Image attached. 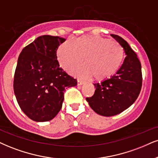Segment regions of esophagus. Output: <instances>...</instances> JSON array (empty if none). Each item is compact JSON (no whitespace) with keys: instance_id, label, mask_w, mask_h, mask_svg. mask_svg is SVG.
Returning <instances> with one entry per match:
<instances>
[{"instance_id":"1","label":"esophagus","mask_w":158,"mask_h":158,"mask_svg":"<svg viewBox=\"0 0 158 158\" xmlns=\"http://www.w3.org/2000/svg\"><path fill=\"white\" fill-rule=\"evenodd\" d=\"M83 83H84V82H83V81H81V80H80V79L77 80V85H83Z\"/></svg>"}]
</instances>
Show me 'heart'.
Wrapping results in <instances>:
<instances>
[{
    "label": "heart",
    "instance_id": "heart-1",
    "mask_svg": "<svg viewBox=\"0 0 158 158\" xmlns=\"http://www.w3.org/2000/svg\"><path fill=\"white\" fill-rule=\"evenodd\" d=\"M61 67L68 69L83 61L85 64L70 69L82 77L103 81L118 71L124 60L123 48L118 42L98 36L84 35L66 42L56 52Z\"/></svg>",
    "mask_w": 158,
    "mask_h": 158
}]
</instances>
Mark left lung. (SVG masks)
I'll return each mask as SVG.
<instances>
[{
	"mask_svg": "<svg viewBox=\"0 0 158 158\" xmlns=\"http://www.w3.org/2000/svg\"><path fill=\"white\" fill-rule=\"evenodd\" d=\"M110 36L123 48L127 56L114 75L94 83V94L86 98L92 110L103 116H115L131 106L139 97L142 85L141 65L135 52L121 36Z\"/></svg>",
	"mask_w": 158,
	"mask_h": 158,
	"instance_id": "left-lung-1",
	"label": "left lung"
}]
</instances>
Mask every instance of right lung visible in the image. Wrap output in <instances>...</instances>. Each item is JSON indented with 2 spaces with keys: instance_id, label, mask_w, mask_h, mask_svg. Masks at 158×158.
Instances as JSON below:
<instances>
[{
  "instance_id": "add662e5",
  "label": "right lung",
  "mask_w": 158,
  "mask_h": 158,
  "mask_svg": "<svg viewBox=\"0 0 158 158\" xmlns=\"http://www.w3.org/2000/svg\"><path fill=\"white\" fill-rule=\"evenodd\" d=\"M66 40L43 35L24 48L19 54L14 91L21 110L35 122H48L60 111L67 87L77 85L57 60L56 50Z\"/></svg>"
}]
</instances>
